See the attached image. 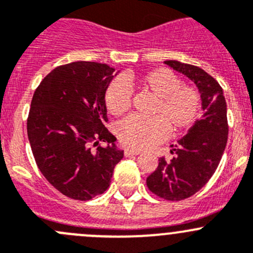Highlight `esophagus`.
<instances>
[{
    "mask_svg": "<svg viewBox=\"0 0 253 253\" xmlns=\"http://www.w3.org/2000/svg\"><path fill=\"white\" fill-rule=\"evenodd\" d=\"M141 151L139 150H131V149H125L124 150V155L125 156H131V155H139Z\"/></svg>",
    "mask_w": 253,
    "mask_h": 253,
    "instance_id": "1",
    "label": "esophagus"
}]
</instances>
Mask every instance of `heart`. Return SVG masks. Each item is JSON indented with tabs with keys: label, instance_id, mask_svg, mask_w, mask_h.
<instances>
[{
	"label": "heart",
	"instance_id": "heart-1",
	"mask_svg": "<svg viewBox=\"0 0 253 253\" xmlns=\"http://www.w3.org/2000/svg\"><path fill=\"white\" fill-rule=\"evenodd\" d=\"M126 85L136 86L155 97L150 108L151 118L128 117L115 128L118 139L126 148H149L170 134L187 131L199 120L203 109L200 92L184 84L169 68H154L139 76L128 74L123 82L114 81L105 90L104 103L108 112L122 117L131 107V93Z\"/></svg>",
	"mask_w": 253,
	"mask_h": 253
}]
</instances>
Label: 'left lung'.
<instances>
[{"label":"left lung","instance_id":"1","mask_svg":"<svg viewBox=\"0 0 253 253\" xmlns=\"http://www.w3.org/2000/svg\"><path fill=\"white\" fill-rule=\"evenodd\" d=\"M165 63L196 84L205 110L177 145H171L174 156L170 160L165 156L159 159L156 170L146 179L149 190L156 196L180 201L205 186L217 169L227 143V110L222 88L213 77L192 64Z\"/></svg>","mask_w":253,"mask_h":253}]
</instances>
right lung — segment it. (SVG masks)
Returning a JSON list of instances; mask_svg holds the SVG:
<instances>
[{
    "label": "right lung",
    "instance_id": "obj_1",
    "mask_svg": "<svg viewBox=\"0 0 253 253\" xmlns=\"http://www.w3.org/2000/svg\"><path fill=\"white\" fill-rule=\"evenodd\" d=\"M113 72L97 62L63 64L33 94L27 134L36 164L52 186L74 200L103 194L124 155L104 126V94Z\"/></svg>",
    "mask_w": 253,
    "mask_h": 253
}]
</instances>
